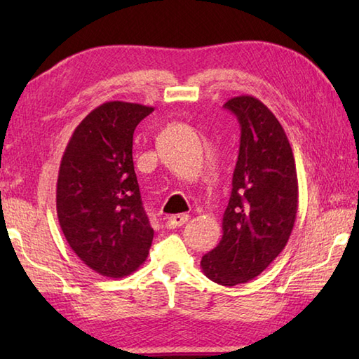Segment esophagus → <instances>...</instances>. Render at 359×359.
<instances>
[{"label":"esophagus","mask_w":359,"mask_h":359,"mask_svg":"<svg viewBox=\"0 0 359 359\" xmlns=\"http://www.w3.org/2000/svg\"><path fill=\"white\" fill-rule=\"evenodd\" d=\"M188 219H189L188 215H174L171 217H168L166 226L168 228H179V226L184 225Z\"/></svg>","instance_id":"34e87169"}]
</instances>
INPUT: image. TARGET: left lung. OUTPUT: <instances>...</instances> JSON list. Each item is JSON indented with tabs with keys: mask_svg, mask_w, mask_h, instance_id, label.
Instances as JSON below:
<instances>
[{
	"mask_svg": "<svg viewBox=\"0 0 359 359\" xmlns=\"http://www.w3.org/2000/svg\"><path fill=\"white\" fill-rule=\"evenodd\" d=\"M241 123V147L222 239L205 255V276L233 287L259 276L285 248L297 212L292 147L274 114L253 95L225 104Z\"/></svg>",
	"mask_w": 359,
	"mask_h": 359,
	"instance_id": "obj_1",
	"label": "left lung"
}]
</instances>
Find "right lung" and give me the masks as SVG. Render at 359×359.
Wrapping results in <instances>:
<instances>
[{
  "label": "right lung",
  "instance_id": "right-lung-1",
  "mask_svg": "<svg viewBox=\"0 0 359 359\" xmlns=\"http://www.w3.org/2000/svg\"><path fill=\"white\" fill-rule=\"evenodd\" d=\"M152 111L128 102L97 106L75 128L60 163V226L74 253L106 278L139 269L154 238L133 162L134 129Z\"/></svg>",
  "mask_w": 359,
  "mask_h": 359
}]
</instances>
